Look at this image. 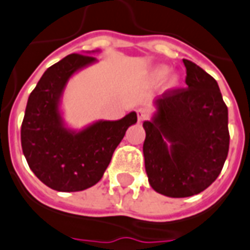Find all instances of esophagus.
I'll use <instances>...</instances> for the list:
<instances>
[{"instance_id": "obj_1", "label": "esophagus", "mask_w": 250, "mask_h": 250, "mask_svg": "<svg viewBox=\"0 0 250 250\" xmlns=\"http://www.w3.org/2000/svg\"><path fill=\"white\" fill-rule=\"evenodd\" d=\"M148 111H147V109L146 108H139L137 111V117H138V121H139V123H142V121H143V120H146L147 119V117H148Z\"/></svg>"}]
</instances>
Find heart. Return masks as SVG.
Returning a JSON list of instances; mask_svg holds the SVG:
<instances>
[{
    "mask_svg": "<svg viewBox=\"0 0 250 250\" xmlns=\"http://www.w3.org/2000/svg\"><path fill=\"white\" fill-rule=\"evenodd\" d=\"M169 75V68L167 67H157L155 71H153V77L156 80H164L167 76Z\"/></svg>",
    "mask_w": 250,
    "mask_h": 250,
    "instance_id": "heart-1",
    "label": "heart"
}]
</instances>
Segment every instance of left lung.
Listing matches in <instances>:
<instances>
[{
    "mask_svg": "<svg viewBox=\"0 0 250 250\" xmlns=\"http://www.w3.org/2000/svg\"><path fill=\"white\" fill-rule=\"evenodd\" d=\"M187 89L164 93L143 123L146 173L156 192L188 197L217 179L229 153V111L218 83L183 59Z\"/></svg>",
    "mask_w": 250,
    "mask_h": 250,
    "instance_id": "1",
    "label": "left lung"
}]
</instances>
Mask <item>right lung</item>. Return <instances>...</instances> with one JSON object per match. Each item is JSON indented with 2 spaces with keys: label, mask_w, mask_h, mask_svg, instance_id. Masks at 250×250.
Masks as SVG:
<instances>
[{
  "label": "right lung",
  "mask_w": 250,
  "mask_h": 250,
  "mask_svg": "<svg viewBox=\"0 0 250 250\" xmlns=\"http://www.w3.org/2000/svg\"><path fill=\"white\" fill-rule=\"evenodd\" d=\"M71 54L45 71L28 98L21 124V148L31 170L47 187L59 192L83 191L101 181L116 147L137 113L116 121L98 120L72 129L62 112V98L72 76L97 63L91 54Z\"/></svg>",
  "instance_id": "add662e5"
}]
</instances>
